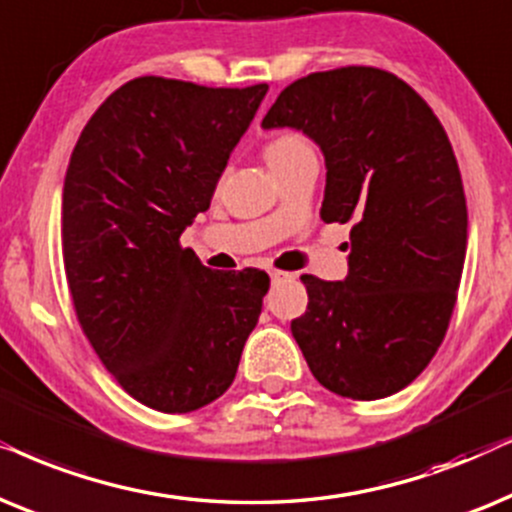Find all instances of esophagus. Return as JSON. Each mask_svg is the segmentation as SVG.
Segmentation results:
<instances>
[{"label": "esophagus", "instance_id": "34e87169", "mask_svg": "<svg viewBox=\"0 0 512 512\" xmlns=\"http://www.w3.org/2000/svg\"><path fill=\"white\" fill-rule=\"evenodd\" d=\"M269 276H271V283H281L285 278H290V274H285V271H278V269H271Z\"/></svg>", "mask_w": 512, "mask_h": 512}]
</instances>
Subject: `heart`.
Masks as SVG:
<instances>
[{
	"label": "heart",
	"mask_w": 512,
	"mask_h": 512,
	"mask_svg": "<svg viewBox=\"0 0 512 512\" xmlns=\"http://www.w3.org/2000/svg\"><path fill=\"white\" fill-rule=\"evenodd\" d=\"M313 152L309 142H306L304 135H299L295 131H285L278 133L276 138H271L264 147V156H267L269 166L274 170H281L288 166V163L297 161L299 156Z\"/></svg>",
	"instance_id": "heart-1"
}]
</instances>
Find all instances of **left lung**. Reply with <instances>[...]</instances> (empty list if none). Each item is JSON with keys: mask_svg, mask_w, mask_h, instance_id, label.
Here are the masks:
<instances>
[{"mask_svg": "<svg viewBox=\"0 0 512 512\" xmlns=\"http://www.w3.org/2000/svg\"><path fill=\"white\" fill-rule=\"evenodd\" d=\"M323 149V222H351L349 276H302L292 320L309 370L327 391L379 400L424 372L452 320L468 241L454 149L428 102L370 65L292 81L262 121Z\"/></svg>", "mask_w": 512, "mask_h": 512, "instance_id": "8db88e82", "label": "left lung"}]
</instances>
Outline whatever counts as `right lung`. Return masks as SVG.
Instances as JSON below:
<instances>
[{
    "instance_id": "add662e5",
    "label": "right lung",
    "mask_w": 512,
    "mask_h": 512,
    "mask_svg": "<svg viewBox=\"0 0 512 512\" xmlns=\"http://www.w3.org/2000/svg\"><path fill=\"white\" fill-rule=\"evenodd\" d=\"M267 84L138 77L81 131L63 187L74 313L117 384L152 410L213 403L236 377L269 276L213 271L180 234L210 208Z\"/></svg>"
}]
</instances>
